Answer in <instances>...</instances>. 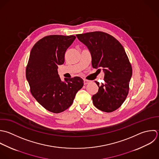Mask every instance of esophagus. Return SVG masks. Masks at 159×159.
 Returning a JSON list of instances; mask_svg holds the SVG:
<instances>
[{
	"mask_svg": "<svg viewBox=\"0 0 159 159\" xmlns=\"http://www.w3.org/2000/svg\"><path fill=\"white\" fill-rule=\"evenodd\" d=\"M90 80H84V85H87L90 83Z\"/></svg>",
	"mask_w": 159,
	"mask_h": 159,
	"instance_id": "obj_1",
	"label": "esophagus"
}]
</instances>
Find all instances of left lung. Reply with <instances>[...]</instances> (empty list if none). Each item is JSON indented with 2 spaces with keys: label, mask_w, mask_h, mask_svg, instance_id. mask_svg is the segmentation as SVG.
I'll use <instances>...</instances> for the list:
<instances>
[{
  "label": "left lung",
  "mask_w": 159,
  "mask_h": 159,
  "mask_svg": "<svg viewBox=\"0 0 159 159\" xmlns=\"http://www.w3.org/2000/svg\"><path fill=\"white\" fill-rule=\"evenodd\" d=\"M76 36L90 51L92 67L100 70L102 69L105 73L104 83L100 84L95 81L99 89L92 96L93 105L107 113L117 110L128 96L133 73L123 46L113 36L102 31Z\"/></svg>",
  "instance_id": "8db88e82"
}]
</instances>
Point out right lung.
Segmentation results:
<instances>
[{"mask_svg":"<svg viewBox=\"0 0 159 159\" xmlns=\"http://www.w3.org/2000/svg\"><path fill=\"white\" fill-rule=\"evenodd\" d=\"M74 35H49L32 48L26 68L30 92L45 109L54 113L67 110L72 104L84 80L79 77L62 81L57 66L63 64L67 48L75 39Z\"/></svg>","mask_w":159,"mask_h":159,"instance_id":"1","label":"right lung"}]
</instances>
